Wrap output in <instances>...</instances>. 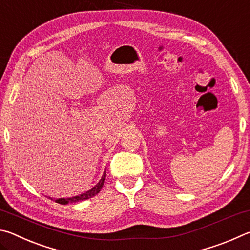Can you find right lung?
<instances>
[{"instance_id":"right-lung-1","label":"right lung","mask_w":250,"mask_h":250,"mask_svg":"<svg viewBox=\"0 0 250 250\" xmlns=\"http://www.w3.org/2000/svg\"><path fill=\"white\" fill-rule=\"evenodd\" d=\"M104 180H105V172L104 173L103 177H101V180L98 182V184L96 186H94L89 191H87L86 193H83L80 194L78 196H74V197H68V198H56L55 202L59 203V204H62V205H66L68 204V203H75V202H80V201H84V200H88V198H91L94 197L95 195H97L100 191L101 188H103V185L104 183Z\"/></svg>"}]
</instances>
